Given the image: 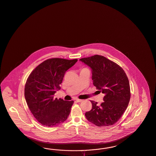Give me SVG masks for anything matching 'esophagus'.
Returning a JSON list of instances; mask_svg holds the SVG:
<instances>
[{
	"label": "esophagus",
	"instance_id": "obj_1",
	"mask_svg": "<svg viewBox=\"0 0 156 156\" xmlns=\"http://www.w3.org/2000/svg\"><path fill=\"white\" fill-rule=\"evenodd\" d=\"M75 100H76V102H78H78H81V101H82V100H81V99H76Z\"/></svg>",
	"mask_w": 156,
	"mask_h": 156
}]
</instances>
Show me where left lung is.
I'll list each match as a JSON object with an SVG mask.
<instances>
[{"label": "left lung", "mask_w": 156, "mask_h": 156, "mask_svg": "<svg viewBox=\"0 0 156 156\" xmlns=\"http://www.w3.org/2000/svg\"><path fill=\"white\" fill-rule=\"evenodd\" d=\"M80 61L92 69L94 86L105 94L100 105L90 100L92 107L85 113L87 119L98 126L114 124L124 114L131 98L129 82L124 70L101 55L82 58Z\"/></svg>", "instance_id": "1"}]
</instances>
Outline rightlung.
<instances>
[{
	"label": "right lung",
	"instance_id": "obj_1",
	"mask_svg": "<svg viewBox=\"0 0 156 156\" xmlns=\"http://www.w3.org/2000/svg\"><path fill=\"white\" fill-rule=\"evenodd\" d=\"M77 59L52 58L46 60L34 69L25 83V100L37 121L49 127L62 124L69 117L74 101L54 99L57 90L61 89L67 70Z\"/></svg>",
	"mask_w": 156,
	"mask_h": 156
}]
</instances>
